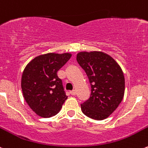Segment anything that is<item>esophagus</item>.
<instances>
[{"mask_svg":"<svg viewBox=\"0 0 148 148\" xmlns=\"http://www.w3.org/2000/svg\"><path fill=\"white\" fill-rule=\"evenodd\" d=\"M70 94H71V95L74 96V95H76V94H77V91H76L75 90H71V91H70Z\"/></svg>","mask_w":148,"mask_h":148,"instance_id":"34e87169","label":"esophagus"}]
</instances>
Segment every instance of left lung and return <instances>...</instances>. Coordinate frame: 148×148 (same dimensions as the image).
I'll list each match as a JSON object with an SVG mask.
<instances>
[{
    "instance_id": "8db88e82",
    "label": "left lung",
    "mask_w": 148,
    "mask_h": 148,
    "mask_svg": "<svg viewBox=\"0 0 148 148\" xmlns=\"http://www.w3.org/2000/svg\"><path fill=\"white\" fill-rule=\"evenodd\" d=\"M77 60L86 71L91 87L89 99L81 104L82 113L96 120L106 119L123 99L122 69L110 56L101 51L79 52Z\"/></svg>"
}]
</instances>
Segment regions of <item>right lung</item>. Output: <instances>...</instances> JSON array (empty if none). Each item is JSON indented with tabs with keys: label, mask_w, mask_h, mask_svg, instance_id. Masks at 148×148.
Returning <instances> with one entry per match:
<instances>
[{
	"label": "right lung",
	"mask_w": 148,
	"mask_h": 148,
	"mask_svg": "<svg viewBox=\"0 0 148 148\" xmlns=\"http://www.w3.org/2000/svg\"><path fill=\"white\" fill-rule=\"evenodd\" d=\"M71 57L69 53L42 54L33 59L25 68L21 79L23 97L40 116L49 118L56 115L67 99L58 71Z\"/></svg>",
	"instance_id": "add662e5"
}]
</instances>
